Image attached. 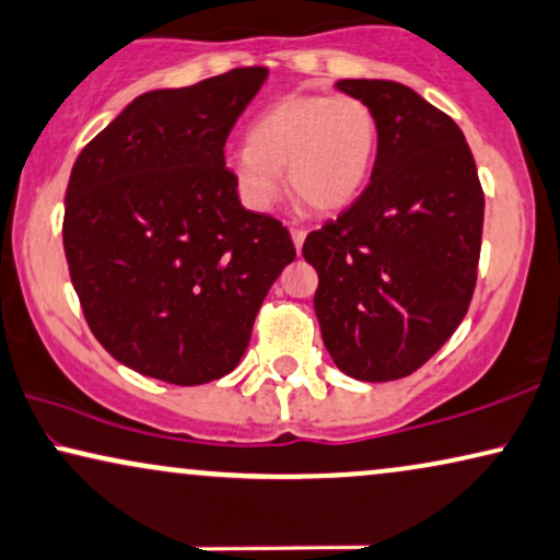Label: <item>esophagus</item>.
<instances>
[{
	"instance_id": "esophagus-1",
	"label": "esophagus",
	"mask_w": 560,
	"mask_h": 560,
	"mask_svg": "<svg viewBox=\"0 0 560 560\" xmlns=\"http://www.w3.org/2000/svg\"><path fill=\"white\" fill-rule=\"evenodd\" d=\"M290 236H293L295 249H301L303 242H306V231H303V229H290Z\"/></svg>"
}]
</instances>
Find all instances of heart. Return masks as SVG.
<instances>
[{"instance_id": "1", "label": "heart", "mask_w": 560, "mask_h": 560, "mask_svg": "<svg viewBox=\"0 0 560 560\" xmlns=\"http://www.w3.org/2000/svg\"><path fill=\"white\" fill-rule=\"evenodd\" d=\"M381 126L352 94H288L252 120L246 147L229 156L244 206L267 213L282 195V166L293 192L316 210H342L375 164Z\"/></svg>"}]
</instances>
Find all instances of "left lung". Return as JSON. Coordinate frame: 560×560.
Masks as SVG:
<instances>
[{"mask_svg": "<svg viewBox=\"0 0 560 560\" xmlns=\"http://www.w3.org/2000/svg\"><path fill=\"white\" fill-rule=\"evenodd\" d=\"M377 115L370 185L311 231L316 318L334 365L365 383L398 381L453 337L476 288L483 190L455 120L386 79H342Z\"/></svg>", "mask_w": 560, "mask_h": 560, "instance_id": "1", "label": "left lung"}]
</instances>
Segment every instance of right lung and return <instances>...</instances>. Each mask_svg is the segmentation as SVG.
I'll return each instance as SVG.
<instances>
[{"instance_id": "right-lung-1", "label": "right lung", "mask_w": 560, "mask_h": 560, "mask_svg": "<svg viewBox=\"0 0 560 560\" xmlns=\"http://www.w3.org/2000/svg\"><path fill=\"white\" fill-rule=\"evenodd\" d=\"M265 67L141 94L71 170L63 252L97 342L136 373H231L267 290L295 259L278 218L238 200L223 147Z\"/></svg>"}]
</instances>
